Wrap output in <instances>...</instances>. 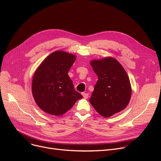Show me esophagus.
<instances>
[{"label":"esophagus","instance_id":"34e87169","mask_svg":"<svg viewBox=\"0 0 161 161\" xmlns=\"http://www.w3.org/2000/svg\"><path fill=\"white\" fill-rule=\"evenodd\" d=\"M82 95H83V98H86V99H87L88 97H89V94H88V93H86V92H83Z\"/></svg>","mask_w":161,"mask_h":161}]
</instances>
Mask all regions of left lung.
Segmentation results:
<instances>
[{
	"label": "left lung",
	"instance_id": "obj_1",
	"mask_svg": "<svg viewBox=\"0 0 161 161\" xmlns=\"http://www.w3.org/2000/svg\"><path fill=\"white\" fill-rule=\"evenodd\" d=\"M98 81L89 102L96 111L109 117L122 111L129 103L131 87L128 75L116 59L107 57L91 62Z\"/></svg>",
	"mask_w": 161,
	"mask_h": 161
}]
</instances>
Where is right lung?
Wrapping results in <instances>:
<instances>
[{
	"mask_svg": "<svg viewBox=\"0 0 161 161\" xmlns=\"http://www.w3.org/2000/svg\"><path fill=\"white\" fill-rule=\"evenodd\" d=\"M75 60L74 55L57 51L37 69L32 79V95L38 107L46 113L61 115L83 98L75 91L68 75Z\"/></svg>",
	"mask_w": 161,
	"mask_h": 161,
	"instance_id": "1",
	"label": "right lung"
}]
</instances>
